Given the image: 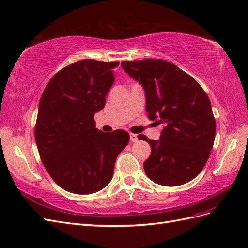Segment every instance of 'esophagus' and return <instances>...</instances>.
<instances>
[{"label":"esophagus","instance_id":"obj_1","mask_svg":"<svg viewBox=\"0 0 248 248\" xmlns=\"http://www.w3.org/2000/svg\"><path fill=\"white\" fill-rule=\"evenodd\" d=\"M130 140L132 141V142H137L138 135H136V134H130Z\"/></svg>","mask_w":248,"mask_h":248}]
</instances>
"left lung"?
Wrapping results in <instances>:
<instances>
[{
  "instance_id": "obj_1",
  "label": "left lung",
  "mask_w": 248,
  "mask_h": 248,
  "mask_svg": "<svg viewBox=\"0 0 248 248\" xmlns=\"http://www.w3.org/2000/svg\"><path fill=\"white\" fill-rule=\"evenodd\" d=\"M122 67L142 86L148 117L164 125L159 140L141 137L152 147L143 163L148 179L170 187L193 180L206 165L215 139L207 93L192 77L165 60L123 61Z\"/></svg>"
}]
</instances>
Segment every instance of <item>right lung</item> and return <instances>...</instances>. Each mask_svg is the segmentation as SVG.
I'll return each mask as SVG.
<instances>
[{"instance_id":"obj_1","label":"right lung","mask_w":248,"mask_h":248,"mask_svg":"<svg viewBox=\"0 0 248 248\" xmlns=\"http://www.w3.org/2000/svg\"><path fill=\"white\" fill-rule=\"evenodd\" d=\"M118 62L78 61L56 74L40 97L35 140L55 183L68 192L91 194L108 185L129 133H104L94 114L105 107Z\"/></svg>"}]
</instances>
